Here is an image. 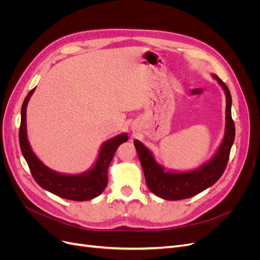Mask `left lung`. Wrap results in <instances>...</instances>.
<instances>
[{
	"label": "left lung",
	"mask_w": 260,
	"mask_h": 260,
	"mask_svg": "<svg viewBox=\"0 0 260 260\" xmlns=\"http://www.w3.org/2000/svg\"><path fill=\"white\" fill-rule=\"evenodd\" d=\"M212 78L224 91L225 128L221 143L209 160L192 170L176 171L166 169L162 165L156 161L151 149L139 140L133 141L144 172L147 187L149 191L162 200H184L205 191L217 182L226 167L235 138V125L231 116L232 98L228 86L219 79V77L212 75Z\"/></svg>",
	"instance_id": "1"
}]
</instances>
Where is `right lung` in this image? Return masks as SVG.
<instances>
[{"mask_svg": "<svg viewBox=\"0 0 260 260\" xmlns=\"http://www.w3.org/2000/svg\"><path fill=\"white\" fill-rule=\"evenodd\" d=\"M31 90L23 101L21 106V121L19 128V144L23 158L30 168L31 175L37 183L44 190L49 191L61 199L72 201H89L96 198L105 190L107 185V170L115 155L116 149L120 144L128 141L127 133H121L109 139L102 144L98 158L93 166L81 174L67 175L49 168L38 158L30 146L27 136V106L28 102L35 92Z\"/></svg>", "mask_w": 260, "mask_h": 260, "instance_id": "1", "label": "right lung"}]
</instances>
